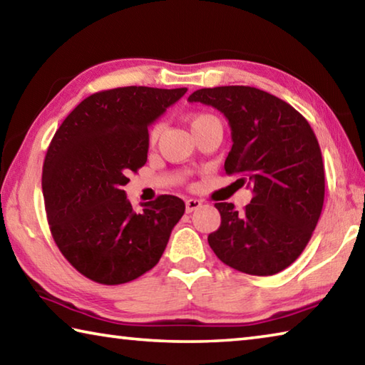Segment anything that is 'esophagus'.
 Instances as JSON below:
<instances>
[{
  "instance_id": "obj_1",
  "label": "esophagus",
  "mask_w": 365,
  "mask_h": 365,
  "mask_svg": "<svg viewBox=\"0 0 365 365\" xmlns=\"http://www.w3.org/2000/svg\"><path fill=\"white\" fill-rule=\"evenodd\" d=\"M201 205L202 202L200 200H187L185 201V209H187V212L190 214V212L196 211V209H200Z\"/></svg>"
}]
</instances>
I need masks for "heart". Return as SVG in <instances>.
Returning a JSON list of instances; mask_svg holds the SVG:
<instances>
[{
	"mask_svg": "<svg viewBox=\"0 0 365 365\" xmlns=\"http://www.w3.org/2000/svg\"><path fill=\"white\" fill-rule=\"evenodd\" d=\"M209 119H215V117H212L211 114H195L193 117H191V128L197 125V123L209 120ZM158 135H159V125H154L150 130V135H148V138H150V143H154V141L158 140Z\"/></svg>",
	"mask_w": 365,
	"mask_h": 365,
	"instance_id": "obj_1",
	"label": "heart"
}]
</instances>
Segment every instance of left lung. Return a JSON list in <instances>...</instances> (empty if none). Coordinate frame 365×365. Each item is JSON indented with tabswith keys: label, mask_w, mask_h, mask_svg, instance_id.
I'll return each instance as SVG.
<instances>
[{
	"label": "left lung",
	"mask_w": 365,
	"mask_h": 365,
	"mask_svg": "<svg viewBox=\"0 0 365 365\" xmlns=\"http://www.w3.org/2000/svg\"><path fill=\"white\" fill-rule=\"evenodd\" d=\"M188 101L227 117L233 145L225 172L255 193L242 212L215 202L220 227L209 246L245 274H279L304 251L322 212L325 174L316 135L293 106L255 86L201 88Z\"/></svg>",
	"instance_id": "obj_1"
}]
</instances>
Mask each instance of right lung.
Returning a JSON list of instances; mask_svg holds the SVG:
<instances>
[{
    "label": "right lung",
    "mask_w": 365,
    "mask_h": 365,
    "mask_svg": "<svg viewBox=\"0 0 365 365\" xmlns=\"http://www.w3.org/2000/svg\"><path fill=\"white\" fill-rule=\"evenodd\" d=\"M187 88L122 86L78 104L54 133L41 188L49 230L86 279L120 285L151 270L168 246L185 202L160 195L133 211L123 185L148 159V127Z\"/></svg>",
    "instance_id": "add662e5"
}]
</instances>
